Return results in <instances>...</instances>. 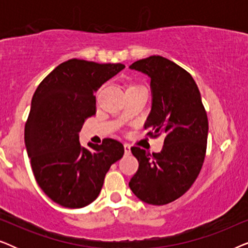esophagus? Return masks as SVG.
<instances>
[{
  "label": "esophagus",
  "mask_w": 248,
  "mask_h": 248,
  "mask_svg": "<svg viewBox=\"0 0 248 248\" xmlns=\"http://www.w3.org/2000/svg\"><path fill=\"white\" fill-rule=\"evenodd\" d=\"M124 151H125V155H130V152H131V145L127 144V143H125V144H124Z\"/></svg>",
  "instance_id": "34e87169"
}]
</instances>
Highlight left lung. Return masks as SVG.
<instances>
[{"instance_id":"obj_1","label":"left lung","mask_w":248,"mask_h":248,"mask_svg":"<svg viewBox=\"0 0 248 248\" xmlns=\"http://www.w3.org/2000/svg\"><path fill=\"white\" fill-rule=\"evenodd\" d=\"M130 69L151 79L152 107L144 124L150 138H165L158 154L131 151L139 169L128 186L141 201L168 204L188 191L204 162L209 123L201 93L187 71L162 56L139 60Z\"/></svg>"}]
</instances>
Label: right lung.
<instances>
[{
  "mask_svg": "<svg viewBox=\"0 0 248 248\" xmlns=\"http://www.w3.org/2000/svg\"><path fill=\"white\" fill-rule=\"evenodd\" d=\"M125 67L72 59L56 66L32 96L25 143L37 184L57 204L83 208L93 202L110 166L123 157L114 139L82 148L79 132L96 114L94 93Z\"/></svg>",
  "mask_w": 248,
  "mask_h": 248,
  "instance_id": "1",
  "label": "right lung"
}]
</instances>
